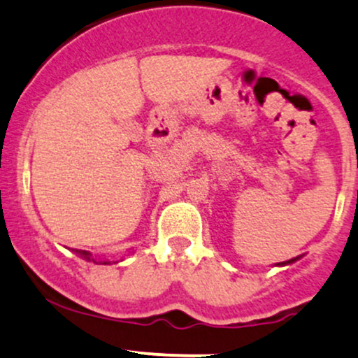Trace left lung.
Wrapping results in <instances>:
<instances>
[{
    "instance_id": "8db88e82",
    "label": "left lung",
    "mask_w": 358,
    "mask_h": 358,
    "mask_svg": "<svg viewBox=\"0 0 358 358\" xmlns=\"http://www.w3.org/2000/svg\"><path fill=\"white\" fill-rule=\"evenodd\" d=\"M296 259H292V261H287V262H280V266H285V264H289V262H295Z\"/></svg>"
}]
</instances>
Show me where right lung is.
<instances>
[{
    "label": "right lung",
    "mask_w": 358,
    "mask_h": 358,
    "mask_svg": "<svg viewBox=\"0 0 358 358\" xmlns=\"http://www.w3.org/2000/svg\"><path fill=\"white\" fill-rule=\"evenodd\" d=\"M75 252H77L78 255H82V257L87 259V261L96 262V264H111V261H96V259L90 257V252H87V250H75Z\"/></svg>",
    "instance_id": "1"
}]
</instances>
